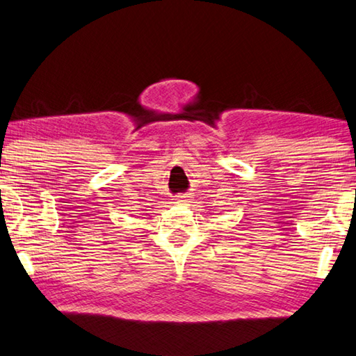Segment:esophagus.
I'll list each match as a JSON object with an SVG mask.
<instances>
[{
  "label": "esophagus",
  "mask_w": 356,
  "mask_h": 356,
  "mask_svg": "<svg viewBox=\"0 0 356 356\" xmlns=\"http://www.w3.org/2000/svg\"><path fill=\"white\" fill-rule=\"evenodd\" d=\"M176 200L179 204H186V202H190V196L188 195H179V196H176Z\"/></svg>",
  "instance_id": "34e87169"
}]
</instances>
